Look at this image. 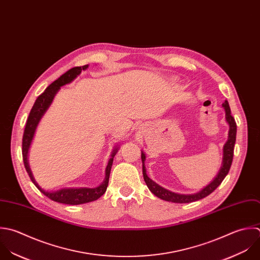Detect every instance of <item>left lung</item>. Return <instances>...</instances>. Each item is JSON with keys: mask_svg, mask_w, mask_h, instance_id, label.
<instances>
[{"mask_svg": "<svg viewBox=\"0 0 260 260\" xmlns=\"http://www.w3.org/2000/svg\"><path fill=\"white\" fill-rule=\"evenodd\" d=\"M222 105H223V107L225 108V111H226V120L228 121V123L230 125V131H229V139H228V141H227V143L225 144V147H224L223 166L220 170V173L216 177V179L211 184H209L206 188H204L202 191H200L199 193H196V194H178V193H174L172 191H169V190L161 187L160 185L155 183L152 179H150L148 177L147 173H146L145 166L143 165L144 179H145V182H146L147 186L149 187V189L151 190L152 193H154L156 197H158L159 199H161L163 201H166V202H171V203H176V204H187V203H192V202L200 201V200L208 197L222 183V181L225 179V177L229 173V170H230L231 165H232L233 155H234V146H235V142H236V133H237V124H236V121H235L234 117L231 114V109H230L228 101L225 100V102ZM145 159H146V156H145L144 153H142L143 163H144Z\"/></svg>", "mask_w": 260, "mask_h": 260, "instance_id": "1", "label": "left lung"}]
</instances>
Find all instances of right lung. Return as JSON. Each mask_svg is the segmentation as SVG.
Here are the masks:
<instances>
[{
  "label": "right lung",
  "instance_id": "obj_1",
  "mask_svg": "<svg viewBox=\"0 0 260 260\" xmlns=\"http://www.w3.org/2000/svg\"><path fill=\"white\" fill-rule=\"evenodd\" d=\"M87 68H88V64H85L83 67H75V68L69 70L63 75H61L57 80L52 82L45 89V91L37 97L33 107L31 108L29 116L27 118L25 129H24V134H23V139H22V157H23V162H24L25 169H26V171H27L31 181L35 184V186L44 196H46L51 201L59 203V204L74 205V206L75 205H82V204H86V203H90V202L96 201L101 196H103L104 192L106 191V188H107V185H108L110 170H111V166H112V162H113V157H114L115 153L117 152V150H114V152L112 153V158L108 162V165L106 167V176H105L104 182L100 186H98L96 188H86V187H84V188H63V189L56 190L54 192H47V191H44L43 189H41L38 186V184L34 181V178H33V176L31 174L30 168L28 166V162H27L28 149H29V146L31 144V141H32L35 128H36V125L39 122L41 116L43 115V113L46 111V109L50 105L54 95L57 92V90L61 86L72 82L78 75H80L82 70H86Z\"/></svg>",
  "mask_w": 260,
  "mask_h": 260
}]
</instances>
